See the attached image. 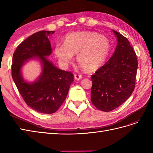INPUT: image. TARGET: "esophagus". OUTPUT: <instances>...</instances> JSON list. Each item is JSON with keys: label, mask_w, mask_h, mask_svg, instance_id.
Here are the masks:
<instances>
[{"label": "esophagus", "mask_w": 153, "mask_h": 153, "mask_svg": "<svg viewBox=\"0 0 153 153\" xmlns=\"http://www.w3.org/2000/svg\"><path fill=\"white\" fill-rule=\"evenodd\" d=\"M74 78H75V80H78L81 79V78H82V76L80 75H75V76H74Z\"/></svg>", "instance_id": "1"}]
</instances>
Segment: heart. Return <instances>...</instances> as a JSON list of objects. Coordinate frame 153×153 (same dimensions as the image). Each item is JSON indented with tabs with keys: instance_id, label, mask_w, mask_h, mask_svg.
<instances>
[{
	"instance_id": "obj_1",
	"label": "heart",
	"mask_w": 153,
	"mask_h": 153,
	"mask_svg": "<svg viewBox=\"0 0 153 153\" xmlns=\"http://www.w3.org/2000/svg\"><path fill=\"white\" fill-rule=\"evenodd\" d=\"M111 51L107 37L91 31L75 32L67 34L64 44L55 46L54 54L62 66L70 64L73 55L77 54L78 63L84 71L98 70L105 64Z\"/></svg>"
}]
</instances>
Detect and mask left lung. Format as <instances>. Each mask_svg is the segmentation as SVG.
<instances>
[{
    "label": "left lung",
    "mask_w": 153,
    "mask_h": 153,
    "mask_svg": "<svg viewBox=\"0 0 153 153\" xmlns=\"http://www.w3.org/2000/svg\"><path fill=\"white\" fill-rule=\"evenodd\" d=\"M112 30L116 36V48L108 61L91 76V101L104 112L117 108L131 96L138 68L136 53L128 39Z\"/></svg>",
    "instance_id": "1"
}]
</instances>
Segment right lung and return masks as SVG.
<instances>
[{
  "mask_svg": "<svg viewBox=\"0 0 153 153\" xmlns=\"http://www.w3.org/2000/svg\"><path fill=\"white\" fill-rule=\"evenodd\" d=\"M55 31L41 30L25 39L16 48L11 66L14 82L26 104L42 114L56 112L65 100L73 75L57 68L48 59L52 54L48 36ZM30 59L41 64L40 75L32 82L25 80L22 68Z\"/></svg>",
  "mask_w": 153,
  "mask_h": 153,
  "instance_id": "right-lung-1",
  "label": "right lung"
}]
</instances>
